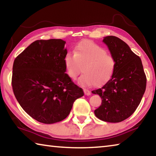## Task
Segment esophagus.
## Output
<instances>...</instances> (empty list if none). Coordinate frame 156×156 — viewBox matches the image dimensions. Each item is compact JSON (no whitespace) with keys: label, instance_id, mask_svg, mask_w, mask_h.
Here are the masks:
<instances>
[{"label":"esophagus","instance_id":"34e87169","mask_svg":"<svg viewBox=\"0 0 156 156\" xmlns=\"http://www.w3.org/2000/svg\"><path fill=\"white\" fill-rule=\"evenodd\" d=\"M84 93L86 95V96H89V95H91V92L89 91L88 89H84Z\"/></svg>","mask_w":156,"mask_h":156}]
</instances>
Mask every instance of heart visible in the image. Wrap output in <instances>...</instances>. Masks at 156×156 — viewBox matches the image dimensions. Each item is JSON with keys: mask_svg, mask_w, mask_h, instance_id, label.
Instances as JSON below:
<instances>
[{"mask_svg": "<svg viewBox=\"0 0 156 156\" xmlns=\"http://www.w3.org/2000/svg\"><path fill=\"white\" fill-rule=\"evenodd\" d=\"M65 65L69 77L75 80L81 72L79 80L82 85L102 84L109 80L115 69V60L112 55L98 44L89 41L80 42L73 51L65 57Z\"/></svg>", "mask_w": 156, "mask_h": 156, "instance_id": "heart-1", "label": "heart"}]
</instances>
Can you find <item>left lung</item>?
Instances as JSON below:
<instances>
[{
	"instance_id": "obj_1",
	"label": "left lung",
	"mask_w": 156,
	"mask_h": 156,
	"mask_svg": "<svg viewBox=\"0 0 156 156\" xmlns=\"http://www.w3.org/2000/svg\"><path fill=\"white\" fill-rule=\"evenodd\" d=\"M115 69L112 78L101 88L91 92L98 94L101 105L94 111L98 118L108 122H120L133 114L146 89L147 78L140 58L119 38L105 37Z\"/></svg>"
}]
</instances>
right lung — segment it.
<instances>
[{"label":"right lung","instance_id":"add662e5","mask_svg":"<svg viewBox=\"0 0 156 156\" xmlns=\"http://www.w3.org/2000/svg\"><path fill=\"white\" fill-rule=\"evenodd\" d=\"M65 43L61 39L34 41L13 65L16 98L27 114L44 124L65 119L75 100L84 95L65 73Z\"/></svg>","mask_w":156,"mask_h":156}]
</instances>
